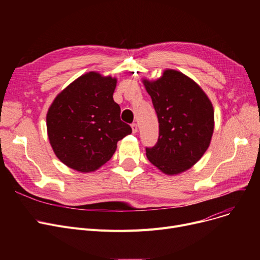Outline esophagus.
Returning <instances> with one entry per match:
<instances>
[{
	"label": "esophagus",
	"instance_id": "obj_1",
	"mask_svg": "<svg viewBox=\"0 0 260 260\" xmlns=\"http://www.w3.org/2000/svg\"><path fill=\"white\" fill-rule=\"evenodd\" d=\"M132 129H133V133H134V134L138 132V125H137V123H133V124H132Z\"/></svg>",
	"mask_w": 260,
	"mask_h": 260
}]
</instances>
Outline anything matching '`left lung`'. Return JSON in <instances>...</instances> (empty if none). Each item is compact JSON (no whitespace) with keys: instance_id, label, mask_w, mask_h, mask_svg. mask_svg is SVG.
Here are the masks:
<instances>
[{"instance_id":"8db88e82","label":"left lung","mask_w":260,"mask_h":260,"mask_svg":"<svg viewBox=\"0 0 260 260\" xmlns=\"http://www.w3.org/2000/svg\"><path fill=\"white\" fill-rule=\"evenodd\" d=\"M159 122V137L146 157L161 172L176 175L192 168L208 149L214 108L201 87L187 76L166 70L156 81L143 80Z\"/></svg>"}]
</instances>
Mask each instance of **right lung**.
Instances as JSON below:
<instances>
[{
    "instance_id": "obj_1",
    "label": "right lung",
    "mask_w": 260,
    "mask_h": 260,
    "mask_svg": "<svg viewBox=\"0 0 260 260\" xmlns=\"http://www.w3.org/2000/svg\"><path fill=\"white\" fill-rule=\"evenodd\" d=\"M116 84V78L90 72L63 89L50 105L48 139L68 168L82 173L98 170L113 157L117 142L132 133L113 98Z\"/></svg>"
}]
</instances>
